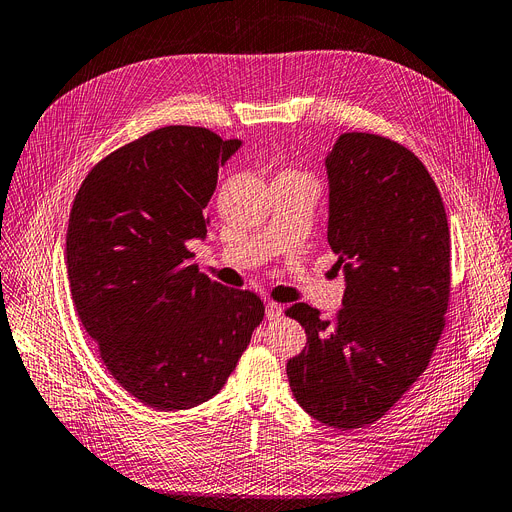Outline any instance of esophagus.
<instances>
[{"mask_svg": "<svg viewBox=\"0 0 512 512\" xmlns=\"http://www.w3.org/2000/svg\"><path fill=\"white\" fill-rule=\"evenodd\" d=\"M283 315V306L277 302H269L267 304V317L269 319H279Z\"/></svg>", "mask_w": 512, "mask_h": 512, "instance_id": "1", "label": "esophagus"}]
</instances>
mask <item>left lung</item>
<instances>
[{
	"mask_svg": "<svg viewBox=\"0 0 512 512\" xmlns=\"http://www.w3.org/2000/svg\"><path fill=\"white\" fill-rule=\"evenodd\" d=\"M325 170L342 309L285 311L306 332L285 370L306 414L351 431L382 418L431 361L449 302V227L435 180L395 140L340 134Z\"/></svg>",
	"mask_w": 512,
	"mask_h": 512,
	"instance_id": "1",
	"label": "left lung"
}]
</instances>
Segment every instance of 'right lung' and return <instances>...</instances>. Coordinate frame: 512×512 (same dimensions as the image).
Instances as JSON below:
<instances>
[{"mask_svg": "<svg viewBox=\"0 0 512 512\" xmlns=\"http://www.w3.org/2000/svg\"><path fill=\"white\" fill-rule=\"evenodd\" d=\"M239 147L206 128H159L98 161L73 201L75 311L111 376L159 412L212 399L264 317L254 292L189 264L187 241L208 235L218 168Z\"/></svg>", "mask_w": 512, "mask_h": 512, "instance_id": "1", "label": "right lung"}]
</instances>
